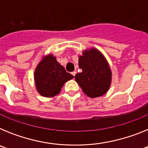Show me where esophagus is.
Masks as SVG:
<instances>
[{"instance_id":"1","label":"esophagus","mask_w":148,"mask_h":148,"mask_svg":"<svg viewBox=\"0 0 148 148\" xmlns=\"http://www.w3.org/2000/svg\"><path fill=\"white\" fill-rule=\"evenodd\" d=\"M71 74H72V75H73V76H75V74H76V72H75V71H73V72H72V73H71Z\"/></svg>"}]
</instances>
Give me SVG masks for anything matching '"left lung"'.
I'll return each mask as SVG.
<instances>
[{"mask_svg": "<svg viewBox=\"0 0 148 148\" xmlns=\"http://www.w3.org/2000/svg\"><path fill=\"white\" fill-rule=\"evenodd\" d=\"M78 66L82 72L75 75V80L87 96L99 97L108 92L111 83V70L98 49L84 51L79 56Z\"/></svg>", "mask_w": 148, "mask_h": 148, "instance_id": "left-lung-1", "label": "left lung"}]
</instances>
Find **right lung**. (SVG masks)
Instances as JSON below:
<instances>
[{
	"label": "right lung",
	"instance_id": "right-lung-1",
	"mask_svg": "<svg viewBox=\"0 0 148 148\" xmlns=\"http://www.w3.org/2000/svg\"><path fill=\"white\" fill-rule=\"evenodd\" d=\"M34 77L38 92L44 97H53L58 94L63 85L74 78L53 55L45 56L40 61L35 69Z\"/></svg>",
	"mask_w": 148,
	"mask_h": 148
}]
</instances>
